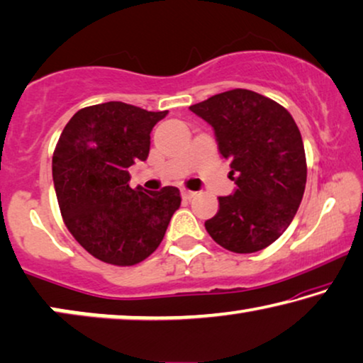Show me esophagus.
I'll list each match as a JSON object with an SVG mask.
<instances>
[{
  "label": "esophagus",
  "instance_id": "1",
  "mask_svg": "<svg viewBox=\"0 0 363 363\" xmlns=\"http://www.w3.org/2000/svg\"><path fill=\"white\" fill-rule=\"evenodd\" d=\"M194 194H196V193L191 191V190H182V196L185 198V199H191Z\"/></svg>",
  "mask_w": 363,
  "mask_h": 363
}]
</instances>
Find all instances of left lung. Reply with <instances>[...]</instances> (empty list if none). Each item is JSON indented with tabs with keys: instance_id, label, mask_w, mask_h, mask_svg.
<instances>
[{
	"instance_id": "8db88e82",
	"label": "left lung",
	"mask_w": 363,
	"mask_h": 363,
	"mask_svg": "<svg viewBox=\"0 0 363 363\" xmlns=\"http://www.w3.org/2000/svg\"><path fill=\"white\" fill-rule=\"evenodd\" d=\"M190 109L213 125L238 185L234 194L219 198V211L204 228L235 254L265 249L290 225L306 186V155L295 119L281 104L244 88Z\"/></svg>"
}]
</instances>
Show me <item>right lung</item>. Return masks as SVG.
<instances>
[{
	"mask_svg": "<svg viewBox=\"0 0 363 363\" xmlns=\"http://www.w3.org/2000/svg\"><path fill=\"white\" fill-rule=\"evenodd\" d=\"M167 111L121 101L73 114L52 157V177L64 223L94 259L118 267L145 260L164 239L180 190H133L129 167L147 160L150 130Z\"/></svg>",
	"mask_w": 363,
	"mask_h": 363,
	"instance_id": "add662e5",
	"label": "right lung"
}]
</instances>
